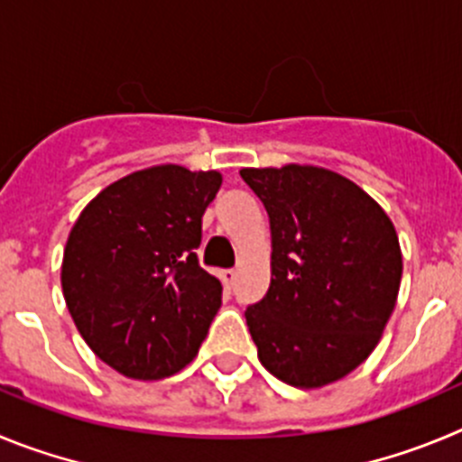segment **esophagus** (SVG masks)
<instances>
[{"instance_id": "1", "label": "esophagus", "mask_w": 462, "mask_h": 462, "mask_svg": "<svg viewBox=\"0 0 462 462\" xmlns=\"http://www.w3.org/2000/svg\"><path fill=\"white\" fill-rule=\"evenodd\" d=\"M221 281H223V285H226V288H232V285H235V281H236L235 269H226V272H221Z\"/></svg>"}]
</instances>
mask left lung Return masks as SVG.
I'll return each instance as SVG.
<instances>
[{
    "instance_id": "left-lung-1",
    "label": "left lung",
    "mask_w": 462,
    "mask_h": 462,
    "mask_svg": "<svg viewBox=\"0 0 462 462\" xmlns=\"http://www.w3.org/2000/svg\"><path fill=\"white\" fill-rule=\"evenodd\" d=\"M272 226V285L246 309L262 365L301 389L331 384L375 350L396 306L393 223L355 181L313 165L244 168Z\"/></svg>"
}]
</instances>
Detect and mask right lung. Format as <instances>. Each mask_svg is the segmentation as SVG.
<instances>
[{
    "mask_svg": "<svg viewBox=\"0 0 462 462\" xmlns=\"http://www.w3.org/2000/svg\"><path fill=\"white\" fill-rule=\"evenodd\" d=\"M221 181L214 170H140L101 190L70 230L66 306L94 355L122 375L161 380L200 350L223 288L195 248Z\"/></svg>",
    "mask_w": 462,
    "mask_h": 462,
    "instance_id": "1",
    "label": "right lung"
}]
</instances>
